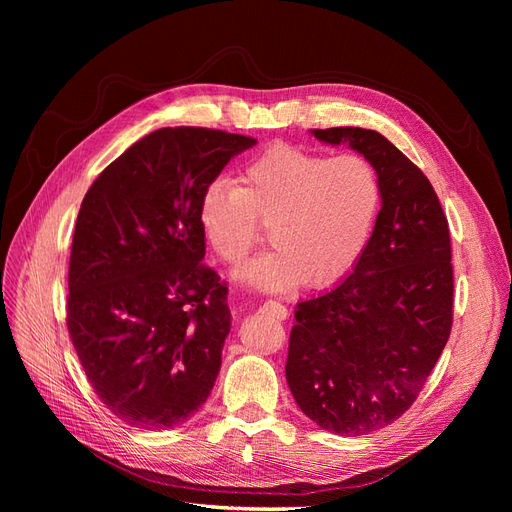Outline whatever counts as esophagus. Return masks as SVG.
<instances>
[{
  "label": "esophagus",
  "instance_id": "1",
  "mask_svg": "<svg viewBox=\"0 0 512 512\" xmlns=\"http://www.w3.org/2000/svg\"><path fill=\"white\" fill-rule=\"evenodd\" d=\"M262 312L277 318V320H286V316H288V309L282 303H277V301H267L265 305H262Z\"/></svg>",
  "mask_w": 512,
  "mask_h": 512
}]
</instances>
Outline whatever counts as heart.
I'll return each mask as SVG.
<instances>
[{"label":"heart","instance_id":"obj_1","mask_svg":"<svg viewBox=\"0 0 512 512\" xmlns=\"http://www.w3.org/2000/svg\"><path fill=\"white\" fill-rule=\"evenodd\" d=\"M382 205L378 170L359 153L327 158L273 145L247 162L237 185L209 181L198 196V222L213 254L243 260L269 226L271 250L237 269L241 282L288 290L342 277L374 232Z\"/></svg>","mask_w":512,"mask_h":512}]
</instances>
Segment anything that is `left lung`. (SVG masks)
Returning a JSON list of instances; mask_svg holds the SVG:
<instances>
[{
	"instance_id": "8db88e82",
	"label": "left lung",
	"mask_w": 512,
	"mask_h": 512,
	"mask_svg": "<svg viewBox=\"0 0 512 512\" xmlns=\"http://www.w3.org/2000/svg\"><path fill=\"white\" fill-rule=\"evenodd\" d=\"M312 134L329 145L348 143L374 164L382 207L354 271L297 303L286 380L316 425L365 436L414 404L451 335V232L423 170L380 132Z\"/></svg>"
}]
</instances>
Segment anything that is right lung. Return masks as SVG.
Returning a JSON list of instances; mask_svg holds the SVG:
<instances>
[{
    "label": "right lung",
    "mask_w": 512,
    "mask_h": 512,
    "mask_svg": "<svg viewBox=\"0 0 512 512\" xmlns=\"http://www.w3.org/2000/svg\"><path fill=\"white\" fill-rule=\"evenodd\" d=\"M256 138L162 128L108 164L76 218L68 331L102 404L138 429H173L205 404L230 333L198 196Z\"/></svg>",
    "instance_id": "right-lung-1"
}]
</instances>
